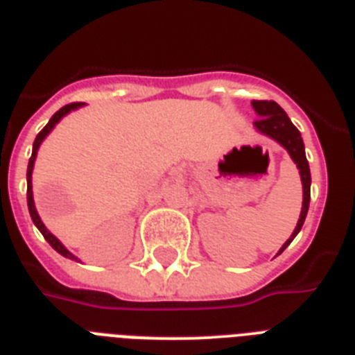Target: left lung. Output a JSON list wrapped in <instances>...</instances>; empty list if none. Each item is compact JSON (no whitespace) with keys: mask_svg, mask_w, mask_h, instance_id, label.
<instances>
[{"mask_svg":"<svg viewBox=\"0 0 355 355\" xmlns=\"http://www.w3.org/2000/svg\"><path fill=\"white\" fill-rule=\"evenodd\" d=\"M252 108L256 110L259 118L254 121V127L256 130L265 136H269L275 141L284 147V149L289 153V156L293 158V162L297 164L298 171H300V178H302V211H300V219H298L297 227L293 230L291 237L287 239L282 248L278 250V254H282L287 248V245L295 239L300 228H302L304 221H306V216H308L309 208V188H311V175H309V164L308 158H306V150H304V141L302 136L298 132V128L291 123V119L287 118V114L284 112V108L275 101H252ZM276 254V256H278Z\"/></svg>","mask_w":355,"mask_h":355,"instance_id":"obj_1","label":"left lung"}]
</instances>
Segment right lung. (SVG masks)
<instances>
[{"label":"right lung","instance_id":"1","mask_svg":"<svg viewBox=\"0 0 355 355\" xmlns=\"http://www.w3.org/2000/svg\"><path fill=\"white\" fill-rule=\"evenodd\" d=\"M83 105H85V103H69V105H66V107L60 108L58 112L53 114V118L49 119V123H47L46 127L42 128L40 132H38V136H36L35 144H33V155H31L29 166H27V206H29L31 219H33V223L36 225V228L40 230L42 236L46 237V241L49 243V245H51V247L55 248L58 254H62L64 258H69V259H77V258H75L73 254L69 252L68 248L64 247L62 243L58 241L57 237L53 236V234L49 232L46 227H44V223H42L40 216H38V211H36V208H35V200H33V167H35V160H36V153H38V147H40V144L44 141V138H46L47 134L51 132L53 127H55V125H57V123L60 121V119H62L66 114H69L71 110H77V108H80Z\"/></svg>","mask_w":355,"mask_h":355}]
</instances>
